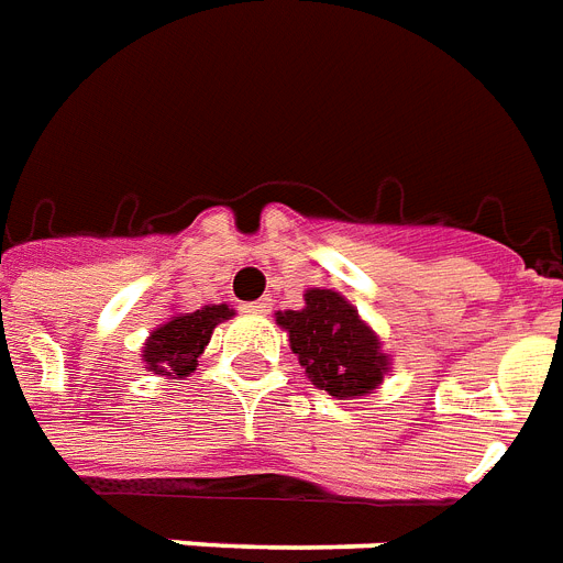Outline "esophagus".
<instances>
[{"mask_svg": "<svg viewBox=\"0 0 563 563\" xmlns=\"http://www.w3.org/2000/svg\"><path fill=\"white\" fill-rule=\"evenodd\" d=\"M269 308H273V302H269V299H258V302L244 305V313H253V317H264V313H269Z\"/></svg>", "mask_w": 563, "mask_h": 563, "instance_id": "34e87169", "label": "esophagus"}]
</instances>
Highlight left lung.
Segmentation results:
<instances>
[{
    "instance_id": "8db88e82",
    "label": "left lung",
    "mask_w": 563,
    "mask_h": 563,
    "mask_svg": "<svg viewBox=\"0 0 563 563\" xmlns=\"http://www.w3.org/2000/svg\"><path fill=\"white\" fill-rule=\"evenodd\" d=\"M276 322L290 336V349L310 384L340 401L377 389L389 372L380 340L336 290H305V308L278 310Z\"/></svg>"
}]
</instances>
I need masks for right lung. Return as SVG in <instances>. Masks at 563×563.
I'll return each instance as SVG.
<instances>
[{
    "label": "right lung",
    "instance_id": "right-lung-1",
    "mask_svg": "<svg viewBox=\"0 0 563 563\" xmlns=\"http://www.w3.org/2000/svg\"><path fill=\"white\" fill-rule=\"evenodd\" d=\"M235 317L229 305H206L191 313H177L165 325L151 331L147 343L142 345V360L147 372L165 375L170 380L188 377L197 368V357L209 345L211 331L218 322Z\"/></svg>",
    "mask_w": 563,
    "mask_h": 563
}]
</instances>
